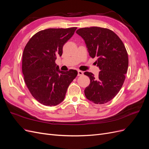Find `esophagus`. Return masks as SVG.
Masks as SVG:
<instances>
[{
	"instance_id": "34e87169",
	"label": "esophagus",
	"mask_w": 149,
	"mask_h": 149,
	"mask_svg": "<svg viewBox=\"0 0 149 149\" xmlns=\"http://www.w3.org/2000/svg\"><path fill=\"white\" fill-rule=\"evenodd\" d=\"M83 72L82 71H80V70H78V76H82V75H83Z\"/></svg>"
}]
</instances>
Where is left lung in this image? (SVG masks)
<instances>
[{
	"label": "left lung",
	"mask_w": 149,
	"mask_h": 149,
	"mask_svg": "<svg viewBox=\"0 0 149 149\" xmlns=\"http://www.w3.org/2000/svg\"><path fill=\"white\" fill-rule=\"evenodd\" d=\"M76 33L84 40L91 58H97L99 75L84 73L90 79L84 94L95 104H104L112 100L123 86L127 71L129 59L123 42L112 30L92 26L79 29Z\"/></svg>",
	"instance_id": "obj_1"
}]
</instances>
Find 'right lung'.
Returning a JSON list of instances; mask_svg holds the SVG:
<instances>
[{
  "mask_svg": "<svg viewBox=\"0 0 149 149\" xmlns=\"http://www.w3.org/2000/svg\"><path fill=\"white\" fill-rule=\"evenodd\" d=\"M76 27L48 29L31 37L24 48L22 73L31 95L45 106H55L64 100L70 83L78 71L60 70L55 63L63 47L73 35Z\"/></svg>",
  "mask_w": 149,
  "mask_h": 149,
  "instance_id": "add662e5",
  "label": "right lung"
}]
</instances>
